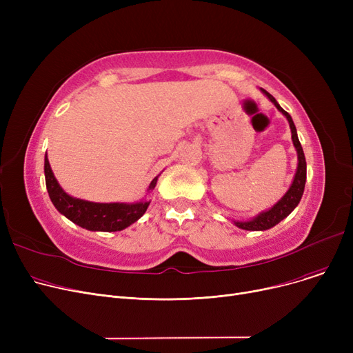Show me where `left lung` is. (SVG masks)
Returning <instances> with one entry per match:
<instances>
[{
	"mask_svg": "<svg viewBox=\"0 0 353 353\" xmlns=\"http://www.w3.org/2000/svg\"><path fill=\"white\" fill-rule=\"evenodd\" d=\"M263 91V94H266V97L276 105V108L281 111V113L288 119L289 125H290V132H292V141L293 145L298 152V169H296V174L294 179L290 184L289 190L286 192V194L276 203V205L266 210L259 213L256 217H253L252 220L248 221H234V225L243 230H268L273 226H276L279 221H282L285 217H288L293 209L299 205V201L302 199L303 190H305V183H306V160H305V154H303V148L301 145V141L298 139V133H296V127L294 123L290 117V114L288 111H285L277 101L274 100V97L263 88H261Z\"/></svg>",
	"mask_w": 353,
	"mask_h": 353,
	"instance_id": "left-lung-1",
	"label": "left lung"
}]
</instances>
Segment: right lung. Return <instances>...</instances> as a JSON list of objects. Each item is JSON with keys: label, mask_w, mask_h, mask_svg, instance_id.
Here are the masks:
<instances>
[{"label": "right lung", "mask_w": 353, "mask_h": 353, "mask_svg": "<svg viewBox=\"0 0 353 353\" xmlns=\"http://www.w3.org/2000/svg\"><path fill=\"white\" fill-rule=\"evenodd\" d=\"M44 174L48 196L55 209L70 219L72 223L87 230H123L137 221L145 213L148 205H150V201L147 200L139 203H94L71 197L61 189L57 179L54 177L47 154L44 159ZM157 179L159 176L152 180L148 190H153L156 188Z\"/></svg>", "instance_id": "add662e5"}]
</instances>
